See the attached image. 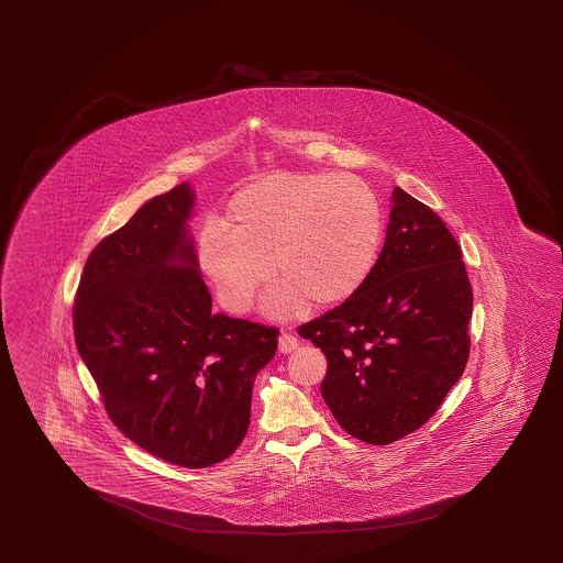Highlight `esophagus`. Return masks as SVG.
Instances as JSON below:
<instances>
[{
	"instance_id": "obj_1",
	"label": "esophagus",
	"mask_w": 563,
	"mask_h": 563,
	"mask_svg": "<svg viewBox=\"0 0 563 563\" xmlns=\"http://www.w3.org/2000/svg\"><path fill=\"white\" fill-rule=\"evenodd\" d=\"M298 346L299 340L294 334H287V332H284V334L277 338V350H279L282 354H289V352H294Z\"/></svg>"
}]
</instances>
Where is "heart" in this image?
I'll return each instance as SVG.
<instances>
[{
    "label": "heart",
    "mask_w": 563,
    "mask_h": 563,
    "mask_svg": "<svg viewBox=\"0 0 563 563\" xmlns=\"http://www.w3.org/2000/svg\"><path fill=\"white\" fill-rule=\"evenodd\" d=\"M383 207L352 175L272 173L229 199L223 225L207 223L195 260L229 311L250 310L265 279L272 316L328 310L368 282L383 243Z\"/></svg>",
    "instance_id": "1"
}]
</instances>
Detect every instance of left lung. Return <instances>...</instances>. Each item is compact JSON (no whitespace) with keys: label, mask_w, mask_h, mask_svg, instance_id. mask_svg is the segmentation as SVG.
I'll list each match as a JSON object with an SVG mask.
<instances>
[{"label":"left lung","mask_w":563,"mask_h":563,"mask_svg":"<svg viewBox=\"0 0 563 563\" xmlns=\"http://www.w3.org/2000/svg\"><path fill=\"white\" fill-rule=\"evenodd\" d=\"M368 282L299 335L322 347V396L340 427L371 444L417 431L463 376L473 291L441 217L400 187Z\"/></svg>","instance_id":"8db88e82"}]
</instances>
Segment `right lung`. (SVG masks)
I'll return each instance as SVG.
<instances>
[{"label":"right lung","mask_w":563,"mask_h":563,"mask_svg":"<svg viewBox=\"0 0 563 563\" xmlns=\"http://www.w3.org/2000/svg\"><path fill=\"white\" fill-rule=\"evenodd\" d=\"M189 183L156 195L86 260L74 335L108 417L132 443L187 468L228 459L252 415L276 328L211 311L195 260Z\"/></svg>","instance_id":"1"}]
</instances>
